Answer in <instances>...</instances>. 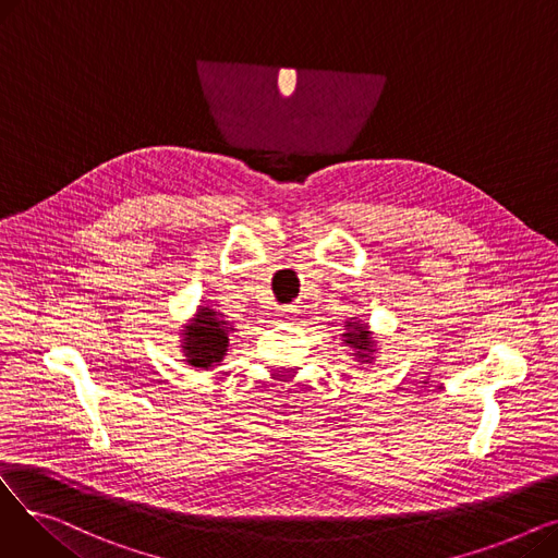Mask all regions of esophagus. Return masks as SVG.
<instances>
[{
    "label": "esophagus",
    "instance_id": "34e87169",
    "mask_svg": "<svg viewBox=\"0 0 558 558\" xmlns=\"http://www.w3.org/2000/svg\"><path fill=\"white\" fill-rule=\"evenodd\" d=\"M278 318H280V320H294V318H291V307H282V310L278 312Z\"/></svg>",
    "mask_w": 558,
    "mask_h": 558
}]
</instances>
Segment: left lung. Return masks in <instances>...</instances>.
Returning <instances> with one entry per match:
<instances>
[{"instance_id":"obj_1","label":"left lung","mask_w":558,"mask_h":558,"mask_svg":"<svg viewBox=\"0 0 558 558\" xmlns=\"http://www.w3.org/2000/svg\"><path fill=\"white\" fill-rule=\"evenodd\" d=\"M343 337H345V339H343V343H348L350 348H355L362 360H366V357H368L366 353H373V348H371V337H368L366 328H362L360 324H357V326H350V324H348V332H345Z\"/></svg>"}]
</instances>
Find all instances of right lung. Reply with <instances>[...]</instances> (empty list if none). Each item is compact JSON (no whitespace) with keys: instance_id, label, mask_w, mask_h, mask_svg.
<instances>
[{"instance_id":"obj_1","label":"right lung","mask_w":558,"mask_h":558,"mask_svg":"<svg viewBox=\"0 0 558 558\" xmlns=\"http://www.w3.org/2000/svg\"><path fill=\"white\" fill-rule=\"evenodd\" d=\"M232 328L226 324L223 316L210 307H201L194 324L183 332L185 362L196 368H210L221 362L228 350V337Z\"/></svg>"}]
</instances>
